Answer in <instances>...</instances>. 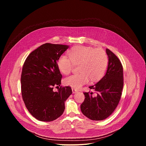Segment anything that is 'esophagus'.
<instances>
[{"label":"esophagus","mask_w":146,"mask_h":146,"mask_svg":"<svg viewBox=\"0 0 146 146\" xmlns=\"http://www.w3.org/2000/svg\"><path fill=\"white\" fill-rule=\"evenodd\" d=\"M77 92H78V90H76V89H75V88H72V92H73V94H75V93H76Z\"/></svg>","instance_id":"34e87169"}]
</instances>
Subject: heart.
Returning <instances> with one entry per match:
<instances>
[{
    "label": "heart",
    "instance_id": "b5f03b06",
    "mask_svg": "<svg viewBox=\"0 0 146 146\" xmlns=\"http://www.w3.org/2000/svg\"><path fill=\"white\" fill-rule=\"evenodd\" d=\"M68 56L62 55L58 59L57 66L64 74H69L73 64H80V74L69 76L64 80L65 84L79 88L88 82L96 81L105 74L108 65V57L106 52L92 47L76 46L68 52Z\"/></svg>",
    "mask_w": 146,
    "mask_h": 146
}]
</instances>
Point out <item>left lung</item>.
I'll return each instance as SVG.
<instances>
[{
  "label": "left lung",
  "instance_id": "obj_1",
  "mask_svg": "<svg viewBox=\"0 0 146 146\" xmlns=\"http://www.w3.org/2000/svg\"><path fill=\"white\" fill-rule=\"evenodd\" d=\"M109 62L106 74L94 86L89 87L93 92H84V101L81 105V112L91 120L101 121L109 117L119 102L123 86V68L118 57L110 50H106Z\"/></svg>",
  "mask_w": 146,
  "mask_h": 146
}]
</instances>
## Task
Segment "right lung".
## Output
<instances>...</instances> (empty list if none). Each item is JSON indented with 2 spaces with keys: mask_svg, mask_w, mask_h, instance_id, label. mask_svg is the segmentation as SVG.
Masks as SVG:
<instances>
[{
  "mask_svg": "<svg viewBox=\"0 0 146 146\" xmlns=\"http://www.w3.org/2000/svg\"><path fill=\"white\" fill-rule=\"evenodd\" d=\"M69 46L46 43L32 51L23 65L21 83L23 100L29 112L41 121H52L63 114L65 102L72 94L70 87L53 91L61 84L58 58Z\"/></svg>",
  "mask_w": 146,
  "mask_h": 146,
  "instance_id": "add662e5",
  "label": "right lung"
}]
</instances>
